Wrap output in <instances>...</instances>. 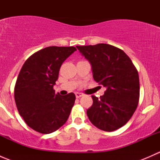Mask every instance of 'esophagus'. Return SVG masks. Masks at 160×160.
<instances>
[{
	"instance_id": "34e87169",
	"label": "esophagus",
	"mask_w": 160,
	"mask_h": 160,
	"mask_svg": "<svg viewBox=\"0 0 160 160\" xmlns=\"http://www.w3.org/2000/svg\"><path fill=\"white\" fill-rule=\"evenodd\" d=\"M75 95H76V98H81L82 96H83V93H78V92H77V93H75Z\"/></svg>"
}]
</instances>
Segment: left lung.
<instances>
[{
	"label": "left lung",
	"mask_w": 160,
	"mask_h": 160,
	"mask_svg": "<svg viewBox=\"0 0 160 160\" xmlns=\"http://www.w3.org/2000/svg\"><path fill=\"white\" fill-rule=\"evenodd\" d=\"M77 48L89 61L95 81L106 88L100 98L92 96L93 104L87 111L88 118L101 130L118 129L129 121L138 106V71L125 52L111 45Z\"/></svg>",
	"instance_id": "8db88e82"
}]
</instances>
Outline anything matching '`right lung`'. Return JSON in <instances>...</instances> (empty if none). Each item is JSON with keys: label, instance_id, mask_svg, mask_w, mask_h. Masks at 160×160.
Here are the masks:
<instances>
[{"label": "right lung", "instance_id": "add662e5", "mask_svg": "<svg viewBox=\"0 0 160 160\" xmlns=\"http://www.w3.org/2000/svg\"><path fill=\"white\" fill-rule=\"evenodd\" d=\"M77 50L73 46H49L31 56L16 81L14 100L25 123L36 132L49 134L67 122L76 96L56 94L53 86L62 62Z\"/></svg>", "mask_w": 160, "mask_h": 160}]
</instances>
